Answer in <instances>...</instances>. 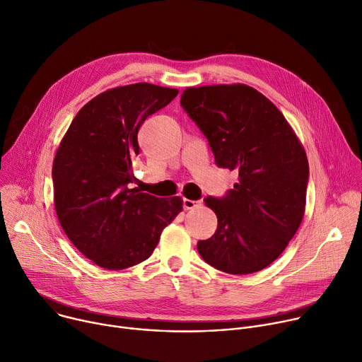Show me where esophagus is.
Returning <instances> with one entry per match:
<instances>
[{
    "instance_id": "esophagus-1",
    "label": "esophagus",
    "mask_w": 362,
    "mask_h": 362,
    "mask_svg": "<svg viewBox=\"0 0 362 362\" xmlns=\"http://www.w3.org/2000/svg\"><path fill=\"white\" fill-rule=\"evenodd\" d=\"M201 205V202L199 201H190V199H183V208L186 209V211H189V209H194V208H198Z\"/></svg>"
}]
</instances>
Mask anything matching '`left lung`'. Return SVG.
Returning <instances> with one entry per match:
<instances>
[{
  "instance_id": "1",
  "label": "left lung",
  "mask_w": 362,
  "mask_h": 362,
  "mask_svg": "<svg viewBox=\"0 0 362 362\" xmlns=\"http://www.w3.org/2000/svg\"><path fill=\"white\" fill-rule=\"evenodd\" d=\"M180 104L208 139L218 166L240 177L225 198L205 199L218 228L198 243L201 257L228 274L266 269L305 215L303 144L269 98L244 83L186 88Z\"/></svg>"
}]
</instances>
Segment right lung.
Masks as SVG:
<instances>
[{"label": "right lung", "instance_id": "add662e5", "mask_svg": "<svg viewBox=\"0 0 362 362\" xmlns=\"http://www.w3.org/2000/svg\"><path fill=\"white\" fill-rule=\"evenodd\" d=\"M177 89L147 82L108 89L85 104L53 160V201L72 244L93 264L124 270L147 259L183 199L129 189L139 129Z\"/></svg>", "mask_w": 362, "mask_h": 362}]
</instances>
